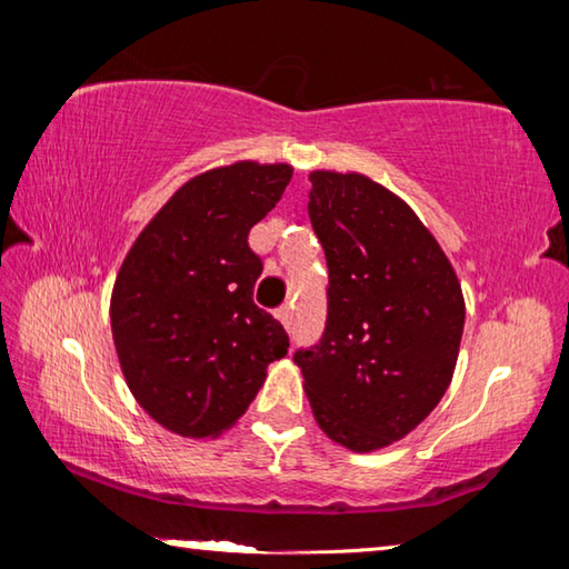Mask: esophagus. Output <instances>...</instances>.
<instances>
[{
  "instance_id": "esophagus-1",
  "label": "esophagus",
  "mask_w": 569,
  "mask_h": 569,
  "mask_svg": "<svg viewBox=\"0 0 569 569\" xmlns=\"http://www.w3.org/2000/svg\"><path fill=\"white\" fill-rule=\"evenodd\" d=\"M276 319L281 321V323L286 326V329H291V321H293V311H291V306H281V308H278V311H276Z\"/></svg>"
}]
</instances>
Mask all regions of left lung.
Returning a JSON list of instances; mask_svg holds the SVG:
<instances>
[{
  "mask_svg": "<svg viewBox=\"0 0 569 569\" xmlns=\"http://www.w3.org/2000/svg\"><path fill=\"white\" fill-rule=\"evenodd\" d=\"M308 218L329 263L321 341L296 351L321 431L369 455L435 411L465 331V296L419 216L361 172L313 170Z\"/></svg>",
  "mask_w": 569,
  "mask_h": 569,
  "instance_id": "left-lung-1",
  "label": "left lung"
}]
</instances>
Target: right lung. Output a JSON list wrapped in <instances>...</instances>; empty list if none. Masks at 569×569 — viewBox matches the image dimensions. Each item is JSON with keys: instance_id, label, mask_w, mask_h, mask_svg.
Here are the masks:
<instances>
[{"instance_id": "1", "label": "right lung", "mask_w": 569, "mask_h": 569, "mask_svg": "<svg viewBox=\"0 0 569 569\" xmlns=\"http://www.w3.org/2000/svg\"><path fill=\"white\" fill-rule=\"evenodd\" d=\"M293 178L238 160L180 186L134 238L110 298L112 341L134 401L178 437L213 439L243 417L288 336L253 303L263 271L248 233Z\"/></svg>"}]
</instances>
